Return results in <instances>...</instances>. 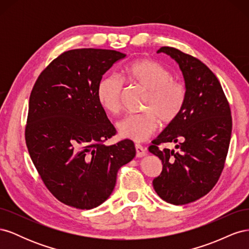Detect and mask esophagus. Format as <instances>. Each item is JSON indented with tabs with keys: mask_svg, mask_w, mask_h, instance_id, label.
Returning <instances> with one entry per match:
<instances>
[{
	"mask_svg": "<svg viewBox=\"0 0 249 249\" xmlns=\"http://www.w3.org/2000/svg\"><path fill=\"white\" fill-rule=\"evenodd\" d=\"M135 149H136V156L143 157L146 155V149L143 147L141 144H135Z\"/></svg>",
	"mask_w": 249,
	"mask_h": 249,
	"instance_id": "esophagus-1",
	"label": "esophagus"
}]
</instances>
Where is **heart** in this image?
<instances>
[{"label": "heart", "instance_id": "b5f03b06", "mask_svg": "<svg viewBox=\"0 0 249 249\" xmlns=\"http://www.w3.org/2000/svg\"><path fill=\"white\" fill-rule=\"evenodd\" d=\"M116 76H105L96 86V97L104 110L117 114L122 108L123 82L147 90L142 113L127 114L116 126L123 137L143 141L157 131L160 122L172 124L183 112L187 101L184 83L173 80L171 71L150 59L135 60L125 65Z\"/></svg>", "mask_w": 249, "mask_h": 249}]
</instances>
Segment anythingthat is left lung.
<instances>
[{
	"instance_id": "left-lung-1",
	"label": "left lung",
	"mask_w": 249,
	"mask_h": 249,
	"mask_svg": "<svg viewBox=\"0 0 249 249\" xmlns=\"http://www.w3.org/2000/svg\"><path fill=\"white\" fill-rule=\"evenodd\" d=\"M183 71L187 101L180 115L148 147L163 168L153 180L159 196L172 205H186L209 193L224 168L231 134L229 101L217 77L199 59L171 47H162ZM175 142L177 149H163Z\"/></svg>"
}]
</instances>
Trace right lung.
<instances>
[{"label": "right lung", "mask_w": 249, "mask_h": 249, "mask_svg": "<svg viewBox=\"0 0 249 249\" xmlns=\"http://www.w3.org/2000/svg\"><path fill=\"white\" fill-rule=\"evenodd\" d=\"M126 55L114 50L63 52L44 69L30 94L26 144L48 190L80 210L100 206L118 169L136 155L133 141L104 142L116 130L96 97L97 83Z\"/></svg>", "instance_id": "1"}]
</instances>
